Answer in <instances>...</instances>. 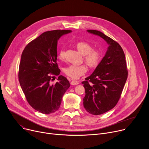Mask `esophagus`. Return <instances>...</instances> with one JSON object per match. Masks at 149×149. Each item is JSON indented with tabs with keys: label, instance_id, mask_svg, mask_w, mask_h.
I'll return each instance as SVG.
<instances>
[{
	"label": "esophagus",
	"instance_id": "34e87169",
	"mask_svg": "<svg viewBox=\"0 0 149 149\" xmlns=\"http://www.w3.org/2000/svg\"><path fill=\"white\" fill-rule=\"evenodd\" d=\"M71 84L72 85H73V86H76V85H77V84H79V82H78V81H76V80H73L71 81Z\"/></svg>",
	"mask_w": 149,
	"mask_h": 149
}]
</instances>
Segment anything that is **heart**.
<instances>
[{
	"mask_svg": "<svg viewBox=\"0 0 149 149\" xmlns=\"http://www.w3.org/2000/svg\"><path fill=\"white\" fill-rule=\"evenodd\" d=\"M77 49L81 54L84 55V58L86 63L92 68L96 66L100 63L102 53L99 49H93L92 45L87 42L80 41L76 44ZM65 57L64 50H61L58 53V58L61 60H63ZM87 70V68L85 65H71L64 69L65 74L73 79H77L84 75Z\"/></svg>",
	"mask_w": 149,
	"mask_h": 149,
	"instance_id": "b5f03b06",
	"label": "heart"
}]
</instances>
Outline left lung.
<instances>
[{
	"label": "left lung",
	"mask_w": 149,
	"mask_h": 149,
	"mask_svg": "<svg viewBox=\"0 0 149 149\" xmlns=\"http://www.w3.org/2000/svg\"><path fill=\"white\" fill-rule=\"evenodd\" d=\"M87 31L100 36L108 45L102 61L82 82L84 108L90 114L100 115L111 110L119 100L127 78L126 62L123 49L117 42L100 31Z\"/></svg>",
	"instance_id": "8db88e82"
}]
</instances>
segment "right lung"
Segmentation results:
<instances>
[{
    "mask_svg": "<svg viewBox=\"0 0 149 149\" xmlns=\"http://www.w3.org/2000/svg\"><path fill=\"white\" fill-rule=\"evenodd\" d=\"M69 30H54L42 33L24 48L19 66L18 80L26 100L36 111L48 114L56 112L70 87L67 78L59 75L52 84V75L61 70L56 63L57 41L71 33Z\"/></svg>",
    "mask_w": 149,
    "mask_h": 149,
    "instance_id": "1",
    "label": "right lung"
}]
</instances>
